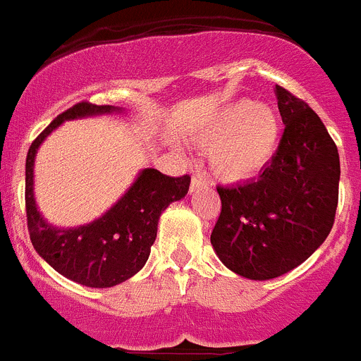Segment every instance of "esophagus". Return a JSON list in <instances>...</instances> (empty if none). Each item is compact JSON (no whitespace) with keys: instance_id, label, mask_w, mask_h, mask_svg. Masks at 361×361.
Wrapping results in <instances>:
<instances>
[{"instance_id":"1","label":"esophagus","mask_w":361,"mask_h":361,"mask_svg":"<svg viewBox=\"0 0 361 361\" xmlns=\"http://www.w3.org/2000/svg\"><path fill=\"white\" fill-rule=\"evenodd\" d=\"M204 185V176L201 173H194L192 174L190 180V192H196L197 188H201Z\"/></svg>"}]
</instances>
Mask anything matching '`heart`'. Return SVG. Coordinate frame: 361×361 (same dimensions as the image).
<instances>
[{"mask_svg": "<svg viewBox=\"0 0 361 361\" xmlns=\"http://www.w3.org/2000/svg\"><path fill=\"white\" fill-rule=\"evenodd\" d=\"M281 123L267 104L238 101L222 109L197 131V142L210 147L212 173L224 181H245L258 176L274 158Z\"/></svg>", "mask_w": 361, "mask_h": 361, "instance_id": "obj_1", "label": "heart"}]
</instances>
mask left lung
I'll return each instance as SVG.
<instances>
[{
    "label": "left lung",
    "instance_id": "obj_1",
    "mask_svg": "<svg viewBox=\"0 0 361 361\" xmlns=\"http://www.w3.org/2000/svg\"><path fill=\"white\" fill-rule=\"evenodd\" d=\"M283 130L257 180L221 187L212 231L221 262L249 279H272L301 265L326 240L338 204L340 158L321 117L276 85Z\"/></svg>",
    "mask_w": 361,
    "mask_h": 361
}]
</instances>
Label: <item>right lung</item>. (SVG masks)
<instances>
[{"label": "right lung", "mask_w": 361, "mask_h": 361, "mask_svg": "<svg viewBox=\"0 0 361 361\" xmlns=\"http://www.w3.org/2000/svg\"><path fill=\"white\" fill-rule=\"evenodd\" d=\"M110 104L80 101L60 114L32 142L26 157V221L30 240L44 260L73 281L94 288H106L126 281L144 267L157 238L160 214L188 192L190 176H167L157 169H144L128 192L103 217L87 226H49L40 217L33 200V160L42 140L66 119L114 112Z\"/></svg>", "instance_id": "add662e5"}]
</instances>
